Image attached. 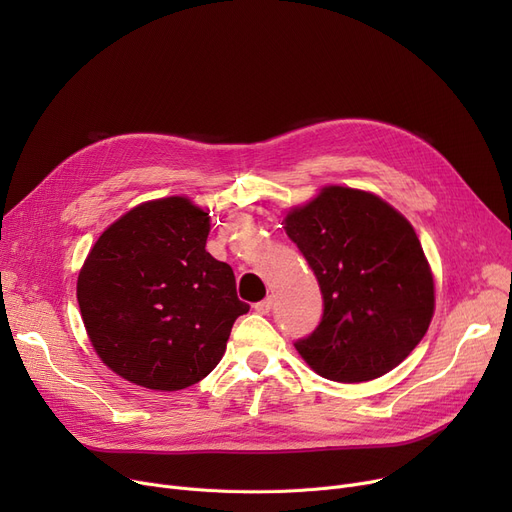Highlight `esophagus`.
I'll return each mask as SVG.
<instances>
[{
    "instance_id": "1",
    "label": "esophagus",
    "mask_w": 512,
    "mask_h": 512,
    "mask_svg": "<svg viewBox=\"0 0 512 512\" xmlns=\"http://www.w3.org/2000/svg\"><path fill=\"white\" fill-rule=\"evenodd\" d=\"M272 305H274V301L267 297V299H263V301H259V303H255V311L257 313H261V315H267L272 311Z\"/></svg>"
}]
</instances>
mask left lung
I'll use <instances>...</instances> for the list:
<instances>
[{"label": "left lung", "instance_id": "obj_1", "mask_svg": "<svg viewBox=\"0 0 512 512\" xmlns=\"http://www.w3.org/2000/svg\"><path fill=\"white\" fill-rule=\"evenodd\" d=\"M313 270L324 315L294 342L321 378L369 382L405 361L434 315V276L405 215L384 199L326 186L284 218Z\"/></svg>", "mask_w": 512, "mask_h": 512}]
</instances>
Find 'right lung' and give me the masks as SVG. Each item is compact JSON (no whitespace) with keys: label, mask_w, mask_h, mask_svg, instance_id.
I'll use <instances>...</instances> for the list:
<instances>
[{"label":"right lung","mask_w":512,"mask_h":512,"mask_svg":"<svg viewBox=\"0 0 512 512\" xmlns=\"http://www.w3.org/2000/svg\"><path fill=\"white\" fill-rule=\"evenodd\" d=\"M209 213L186 197L141 203L93 245L76 299L99 359L124 380L174 392L226 353L238 315L232 267L205 251Z\"/></svg>","instance_id":"right-lung-1"}]
</instances>
